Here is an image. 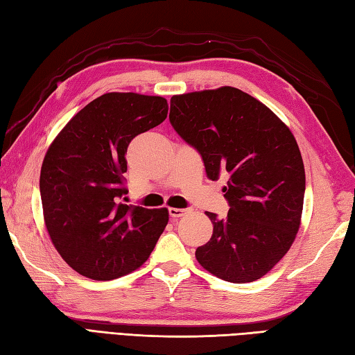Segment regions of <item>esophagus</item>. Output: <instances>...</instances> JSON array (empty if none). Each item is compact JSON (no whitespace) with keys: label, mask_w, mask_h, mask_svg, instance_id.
Listing matches in <instances>:
<instances>
[{"label":"esophagus","mask_w":355,"mask_h":355,"mask_svg":"<svg viewBox=\"0 0 355 355\" xmlns=\"http://www.w3.org/2000/svg\"><path fill=\"white\" fill-rule=\"evenodd\" d=\"M186 212H187L186 209H177V207H171V209H169V215H171L172 218H180V216L186 215Z\"/></svg>","instance_id":"1"}]
</instances>
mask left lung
<instances>
[{
    "label": "left lung",
    "mask_w": 355,
    "mask_h": 355,
    "mask_svg": "<svg viewBox=\"0 0 355 355\" xmlns=\"http://www.w3.org/2000/svg\"><path fill=\"white\" fill-rule=\"evenodd\" d=\"M169 120L198 150L210 180L229 175V214H206L214 233L197 261L233 284L267 275L290 250L304 207V162L288 126L233 87L172 96Z\"/></svg>",
    "instance_id": "8db88e82"
}]
</instances>
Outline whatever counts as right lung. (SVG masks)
<instances>
[{
	"instance_id": "obj_1",
	"label": "right lung",
	"mask_w": 355,
	"mask_h": 355,
	"mask_svg": "<svg viewBox=\"0 0 355 355\" xmlns=\"http://www.w3.org/2000/svg\"><path fill=\"white\" fill-rule=\"evenodd\" d=\"M160 96L107 93L82 108L44 157V221L58 253L79 275L111 281L137 270L169 221L168 209L123 205L126 149L168 116Z\"/></svg>"
}]
</instances>
